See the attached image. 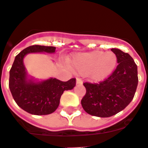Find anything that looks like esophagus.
Instances as JSON below:
<instances>
[{
    "label": "esophagus",
    "mask_w": 148,
    "mask_h": 148,
    "mask_svg": "<svg viewBox=\"0 0 148 148\" xmlns=\"http://www.w3.org/2000/svg\"><path fill=\"white\" fill-rule=\"evenodd\" d=\"M82 80L81 79H79V78H77L76 79V84H82Z\"/></svg>",
    "instance_id": "esophagus-1"
}]
</instances>
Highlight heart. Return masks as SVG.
<instances>
[{"instance_id":"heart-1","label":"heart","mask_w":148,"mask_h":148,"mask_svg":"<svg viewBox=\"0 0 148 148\" xmlns=\"http://www.w3.org/2000/svg\"><path fill=\"white\" fill-rule=\"evenodd\" d=\"M71 64L79 73L89 75L94 82H100L106 79L113 72L117 64V56L112 51L79 53L73 56Z\"/></svg>"}]
</instances>
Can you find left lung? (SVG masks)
Returning <instances> with one entry per match:
<instances>
[{"instance_id":"1","label":"left lung","mask_w":148,"mask_h":148,"mask_svg":"<svg viewBox=\"0 0 148 148\" xmlns=\"http://www.w3.org/2000/svg\"><path fill=\"white\" fill-rule=\"evenodd\" d=\"M118 65L112 75L99 84L84 83L86 94L81 103L90 115L108 117L123 110L134 97L138 86L137 65L128 53L112 49Z\"/></svg>"}]
</instances>
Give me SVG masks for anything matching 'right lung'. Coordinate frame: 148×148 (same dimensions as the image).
I'll use <instances>...</instances> for the list:
<instances>
[{
  "label": "right lung",
  "mask_w": 148,
  "mask_h": 148,
  "mask_svg": "<svg viewBox=\"0 0 148 148\" xmlns=\"http://www.w3.org/2000/svg\"><path fill=\"white\" fill-rule=\"evenodd\" d=\"M56 48L45 45H31L15 58L10 71L9 88L14 100L25 112L35 115H45L56 110L64 90L75 86V79L61 82L55 78L38 81L27 74L24 58L31 53L55 52Z\"/></svg>",
  "instance_id": "add662e5"
}]
</instances>
